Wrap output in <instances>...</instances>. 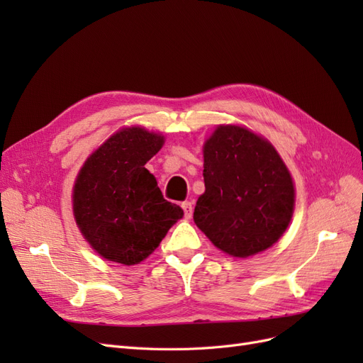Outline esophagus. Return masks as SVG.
I'll use <instances>...</instances> for the list:
<instances>
[{
	"label": "esophagus",
	"instance_id": "1",
	"mask_svg": "<svg viewBox=\"0 0 363 363\" xmlns=\"http://www.w3.org/2000/svg\"><path fill=\"white\" fill-rule=\"evenodd\" d=\"M182 208H183V212H184V218L186 219H191L192 218V212H194L192 203L191 201H183L182 203Z\"/></svg>",
	"mask_w": 363,
	"mask_h": 363
}]
</instances>
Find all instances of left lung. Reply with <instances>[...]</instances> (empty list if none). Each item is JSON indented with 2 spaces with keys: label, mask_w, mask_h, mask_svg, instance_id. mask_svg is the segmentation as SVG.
<instances>
[{
  "label": "left lung",
  "mask_w": 363,
  "mask_h": 363,
  "mask_svg": "<svg viewBox=\"0 0 363 363\" xmlns=\"http://www.w3.org/2000/svg\"><path fill=\"white\" fill-rule=\"evenodd\" d=\"M206 192L194 221L212 244L248 257L276 244L294 212V183L268 140L236 125H219L204 144Z\"/></svg>",
  "instance_id": "obj_1"
}]
</instances>
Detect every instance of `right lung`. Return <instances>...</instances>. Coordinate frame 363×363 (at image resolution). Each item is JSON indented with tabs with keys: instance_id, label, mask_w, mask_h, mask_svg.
Masks as SVG:
<instances>
[{
	"instance_id": "add662e5",
	"label": "right lung",
	"mask_w": 363,
	"mask_h": 363,
	"mask_svg": "<svg viewBox=\"0 0 363 363\" xmlns=\"http://www.w3.org/2000/svg\"><path fill=\"white\" fill-rule=\"evenodd\" d=\"M162 145L163 136L144 128L121 130L86 160L75 180L77 225L107 260L135 265L147 259L183 216L145 168Z\"/></svg>"
}]
</instances>
